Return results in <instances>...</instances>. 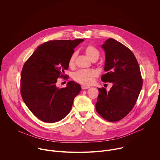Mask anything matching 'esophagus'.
I'll return each mask as SVG.
<instances>
[{
  "label": "esophagus",
  "mask_w": 160,
  "mask_h": 160,
  "mask_svg": "<svg viewBox=\"0 0 160 160\" xmlns=\"http://www.w3.org/2000/svg\"><path fill=\"white\" fill-rule=\"evenodd\" d=\"M90 87L88 86V85H82V89H87V88H89Z\"/></svg>",
  "instance_id": "1"
}]
</instances>
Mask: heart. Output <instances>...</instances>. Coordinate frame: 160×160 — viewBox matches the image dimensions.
Here are the masks:
<instances>
[{"mask_svg":"<svg viewBox=\"0 0 160 160\" xmlns=\"http://www.w3.org/2000/svg\"><path fill=\"white\" fill-rule=\"evenodd\" d=\"M85 52L87 57L91 60H97L99 56V51L94 45H89L85 48ZM77 56V53L73 52L68 59V66L73 67L75 64V60ZM96 76V72L91 70H79L75 72L73 75V79L82 84L88 85L93 81V78Z\"/></svg>","mask_w":160,"mask_h":160,"instance_id":"b5f03b06","label":"heart"}]
</instances>
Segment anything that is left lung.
<instances>
[{
  "instance_id": "8db88e82",
  "label": "left lung",
  "mask_w": 160,
  "mask_h": 160,
  "mask_svg": "<svg viewBox=\"0 0 160 160\" xmlns=\"http://www.w3.org/2000/svg\"><path fill=\"white\" fill-rule=\"evenodd\" d=\"M105 51L104 82L112 83L109 92L99 88L96 109L107 121L117 122L132 109L142 87L140 68L133 52L123 44L109 38L101 45Z\"/></svg>"
}]
</instances>
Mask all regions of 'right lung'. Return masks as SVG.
<instances>
[{
	"mask_svg": "<svg viewBox=\"0 0 160 160\" xmlns=\"http://www.w3.org/2000/svg\"><path fill=\"white\" fill-rule=\"evenodd\" d=\"M83 39L58 40L45 42L25 62L21 74L22 100L33 115L42 122L54 123L65 118L81 90L73 81L66 87L56 86L58 78L68 69V59Z\"/></svg>",
	"mask_w": 160,
	"mask_h": 160,
	"instance_id": "add662e5",
	"label": "right lung"
}]
</instances>
